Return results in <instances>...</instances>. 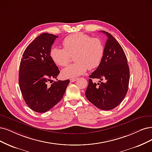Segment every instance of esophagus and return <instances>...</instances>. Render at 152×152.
Segmentation results:
<instances>
[{
    "label": "esophagus",
    "mask_w": 152,
    "mask_h": 152,
    "mask_svg": "<svg viewBox=\"0 0 152 152\" xmlns=\"http://www.w3.org/2000/svg\"><path fill=\"white\" fill-rule=\"evenodd\" d=\"M77 79H78V78H70V80L71 82H73L76 81Z\"/></svg>",
    "instance_id": "34e87169"
}]
</instances>
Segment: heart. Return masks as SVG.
<instances>
[{
    "instance_id": "1",
    "label": "heart",
    "mask_w": 152,
    "mask_h": 152,
    "mask_svg": "<svg viewBox=\"0 0 152 152\" xmlns=\"http://www.w3.org/2000/svg\"><path fill=\"white\" fill-rule=\"evenodd\" d=\"M64 48L53 47L50 56L55 64L60 66L69 64L74 56L75 64L61 70V76L74 78L85 74L87 70L94 69L101 64L104 55V46L101 39L92 38L82 33L69 35L63 41Z\"/></svg>"
}]
</instances>
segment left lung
I'll return each instance as SVG.
<instances>
[{"label":"left lung","mask_w":152,"mask_h":152,"mask_svg":"<svg viewBox=\"0 0 152 152\" xmlns=\"http://www.w3.org/2000/svg\"><path fill=\"white\" fill-rule=\"evenodd\" d=\"M107 36L104 55L101 64L89 75L86 91L87 99L102 110H111L121 103L126 95L129 81V69L126 55L113 36L101 31ZM93 78L104 83H94Z\"/></svg>","instance_id":"left-lung-1"}]
</instances>
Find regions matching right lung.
Here are the masks:
<instances>
[{"instance_id":"right-lung-1","label":"right lung","mask_w":152,"mask_h":152,"mask_svg":"<svg viewBox=\"0 0 152 152\" xmlns=\"http://www.w3.org/2000/svg\"><path fill=\"white\" fill-rule=\"evenodd\" d=\"M57 38L58 36L49 33L40 34L26 48L20 60V90L27 105L37 113H45L55 106L70 83L69 79L58 80L47 86L60 74L50 56L51 46Z\"/></svg>"}]
</instances>
